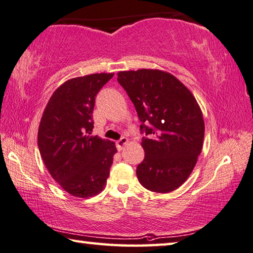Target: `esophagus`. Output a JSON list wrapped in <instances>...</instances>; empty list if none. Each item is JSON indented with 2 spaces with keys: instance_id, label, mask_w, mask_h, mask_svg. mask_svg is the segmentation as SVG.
I'll return each mask as SVG.
<instances>
[{
  "instance_id": "obj_1",
  "label": "esophagus",
  "mask_w": 253,
  "mask_h": 253,
  "mask_svg": "<svg viewBox=\"0 0 253 253\" xmlns=\"http://www.w3.org/2000/svg\"><path fill=\"white\" fill-rule=\"evenodd\" d=\"M127 143H129V139L124 138V136H123V138L120 139L119 141H117V148H118L119 151H121V150L124 148V145L127 144Z\"/></svg>"
}]
</instances>
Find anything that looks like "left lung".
<instances>
[{"mask_svg": "<svg viewBox=\"0 0 253 253\" xmlns=\"http://www.w3.org/2000/svg\"><path fill=\"white\" fill-rule=\"evenodd\" d=\"M118 81L148 135L141 142L145 156L136 168L139 182L152 192L173 191L187 181L201 153L205 120L200 105L191 91L166 71H121Z\"/></svg>", "mask_w": 253, "mask_h": 253, "instance_id": "1", "label": "left lung"}]
</instances>
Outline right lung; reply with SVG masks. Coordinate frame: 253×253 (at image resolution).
Instances as JSON below:
<instances>
[{
	"instance_id": "obj_1",
	"label": "right lung",
	"mask_w": 253,
	"mask_h": 253,
	"mask_svg": "<svg viewBox=\"0 0 253 253\" xmlns=\"http://www.w3.org/2000/svg\"><path fill=\"white\" fill-rule=\"evenodd\" d=\"M114 73L73 78L56 88L44 109L38 144L47 171L77 198L104 189L117 148L113 141L90 135L95 95Z\"/></svg>"
}]
</instances>
